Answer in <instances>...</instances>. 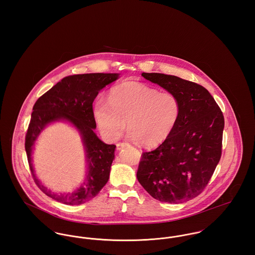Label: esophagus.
I'll use <instances>...</instances> for the list:
<instances>
[{
    "mask_svg": "<svg viewBox=\"0 0 255 255\" xmlns=\"http://www.w3.org/2000/svg\"><path fill=\"white\" fill-rule=\"evenodd\" d=\"M127 145H128L127 142H119V143H117V149H118V150H121L122 148H124L125 146Z\"/></svg>",
    "mask_w": 255,
    "mask_h": 255,
    "instance_id": "obj_1",
    "label": "esophagus"
}]
</instances>
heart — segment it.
Instances as JSON below:
<instances>
[{
	"instance_id": "heart-1",
	"label": "heart",
	"mask_w": 255,
	"mask_h": 255,
	"mask_svg": "<svg viewBox=\"0 0 255 255\" xmlns=\"http://www.w3.org/2000/svg\"><path fill=\"white\" fill-rule=\"evenodd\" d=\"M93 114L106 138L117 139L128 124L130 138L144 147H154L164 142L175 128L181 103L174 93L126 81L111 89L109 100L97 99Z\"/></svg>"
}]
</instances>
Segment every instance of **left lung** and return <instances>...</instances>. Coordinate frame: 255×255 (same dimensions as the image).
Returning <instances> with one entry per match:
<instances>
[{"label": "left lung", "instance_id": "1", "mask_svg": "<svg viewBox=\"0 0 255 255\" xmlns=\"http://www.w3.org/2000/svg\"><path fill=\"white\" fill-rule=\"evenodd\" d=\"M141 75L180 100L179 121L169 137L143 152L137 180L161 202L182 203L199 195L210 181L222 154L224 116L203 86L164 73Z\"/></svg>", "mask_w": 255, "mask_h": 255}]
</instances>
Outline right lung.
<instances>
[{"instance_id":"1","label":"right lung","mask_w":255,"mask_h":255,"mask_svg":"<svg viewBox=\"0 0 255 255\" xmlns=\"http://www.w3.org/2000/svg\"><path fill=\"white\" fill-rule=\"evenodd\" d=\"M118 78L119 73L69 75L38 98L33 106L25 136L29 168L37 186L58 202L82 204L95 197L109 180L116 145L104 143L94 132L96 122L92 104L99 91ZM58 120L71 122L80 131L87 153V178L73 193L56 194L50 191L36 179L32 166V149L39 132L46 125Z\"/></svg>"}]
</instances>
